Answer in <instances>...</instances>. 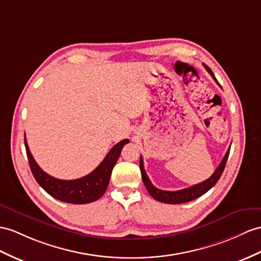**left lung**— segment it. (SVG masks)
<instances>
[{"label":"left lung","mask_w":261,"mask_h":261,"mask_svg":"<svg viewBox=\"0 0 261 261\" xmlns=\"http://www.w3.org/2000/svg\"><path fill=\"white\" fill-rule=\"evenodd\" d=\"M204 66L208 71V73L213 76V79L215 80V82L217 83V84L220 86L218 81L216 80L212 69L209 68L207 65H205V64H204ZM229 151H230V148H228L226 155L224 156L221 163L219 164V166L217 167V169L215 170V173L211 177H209L208 179H206L205 181H202V182L197 184V185L190 186L188 188L181 189V190H176V192H169V190H162V189L156 188L154 185H152L151 181L148 178L147 174H146V171L144 169L143 158L141 156V160H139V168H141V171H142L143 182H144L146 189H147V192L149 193V195L152 197V198L158 200V201H161V202H165V204H184V202L194 200L196 198H198V197L202 196L204 194H206L208 190L211 189V188H213L216 185V182L219 180L220 176L222 174V171H224V169H225L226 163H227V160H228V156H229Z\"/></svg>","instance_id":"obj_1"}]
</instances>
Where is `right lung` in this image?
<instances>
[{"label": "right lung", "instance_id": "right-lung-1", "mask_svg": "<svg viewBox=\"0 0 261 261\" xmlns=\"http://www.w3.org/2000/svg\"><path fill=\"white\" fill-rule=\"evenodd\" d=\"M25 148L27 155L34 178L39 182V185L54 198L69 204H88L100 198L106 192L107 186L111 179L112 170L115 166L124 146L129 143L128 139H123L117 143L109 151L104 161L95 168L91 174H88L82 178L74 180H63L57 179L49 176L45 171H43L35 160L32 156L27 138L24 136Z\"/></svg>", "mask_w": 261, "mask_h": 261}]
</instances>
